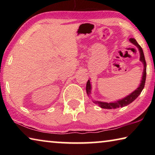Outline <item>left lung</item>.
I'll return each mask as SVG.
<instances>
[{"label":"left lung","mask_w":155,"mask_h":155,"mask_svg":"<svg viewBox=\"0 0 155 155\" xmlns=\"http://www.w3.org/2000/svg\"><path fill=\"white\" fill-rule=\"evenodd\" d=\"M130 41L131 43L137 47L139 48V51L140 52V61L143 64V76H142V79H141L140 85L139 86V87L135 90L133 93H131L130 95L126 97V98H123L122 100H120L118 101L114 102V103H103V102H99V101H94V103L96 104H98L101 108L103 109H117L119 107H123L128 105L130 103H132L133 101H134L137 98L139 95L141 94V91L143 90L145 85L146 82V62L145 60V57H144V54L143 52V50L141 48V47L139 45V44L137 42L134 38H130ZM86 91H87V94H90L91 92V85H90V80L87 81V85H86Z\"/></svg>","instance_id":"1"}]
</instances>
